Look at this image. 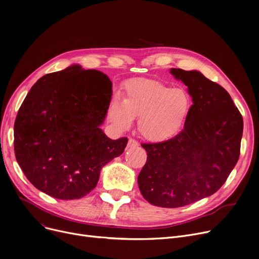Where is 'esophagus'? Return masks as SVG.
Segmentation results:
<instances>
[{
	"label": "esophagus",
	"mask_w": 259,
	"mask_h": 259,
	"mask_svg": "<svg viewBox=\"0 0 259 259\" xmlns=\"http://www.w3.org/2000/svg\"><path fill=\"white\" fill-rule=\"evenodd\" d=\"M139 146V143L135 141V140H133V139H130L129 141H128V145H127V147L128 148H135V147H138Z\"/></svg>",
	"instance_id": "34e87169"
}]
</instances>
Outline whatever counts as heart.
<instances>
[{
	"label": "heart",
	"mask_w": 259,
	"mask_h": 259,
	"mask_svg": "<svg viewBox=\"0 0 259 259\" xmlns=\"http://www.w3.org/2000/svg\"><path fill=\"white\" fill-rule=\"evenodd\" d=\"M192 108L189 92L149 78L130 79L125 84L122 99L114 95L108 114L119 130L132 126L139 118V131L146 140L165 142L183 129Z\"/></svg>",
	"instance_id": "obj_1"
}]
</instances>
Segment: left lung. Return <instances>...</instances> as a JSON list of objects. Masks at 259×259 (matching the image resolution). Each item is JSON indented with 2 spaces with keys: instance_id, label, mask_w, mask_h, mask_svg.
<instances>
[{
  "instance_id": "obj_1",
  "label": "left lung",
  "mask_w": 259,
  "mask_h": 259,
  "mask_svg": "<svg viewBox=\"0 0 259 259\" xmlns=\"http://www.w3.org/2000/svg\"><path fill=\"white\" fill-rule=\"evenodd\" d=\"M188 87L192 108L184 129L171 140L143 144L147 161L138 183L144 198L179 208L214 194L239 157L243 121L230 94L197 70L172 68Z\"/></svg>"
}]
</instances>
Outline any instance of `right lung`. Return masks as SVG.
<instances>
[{
	"instance_id": "1",
	"label": "right lung",
	"mask_w": 259,
	"mask_h": 259,
	"mask_svg": "<svg viewBox=\"0 0 259 259\" xmlns=\"http://www.w3.org/2000/svg\"><path fill=\"white\" fill-rule=\"evenodd\" d=\"M112 95L110 78L79 65L48 73L31 87L15 121V153L39 191L77 199L97 186L102 168L128 140L109 139L103 124Z\"/></svg>"
}]
</instances>
